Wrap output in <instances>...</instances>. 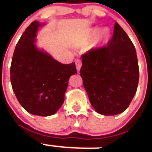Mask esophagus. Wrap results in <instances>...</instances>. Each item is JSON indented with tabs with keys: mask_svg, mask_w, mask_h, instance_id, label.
Masks as SVG:
<instances>
[{
	"mask_svg": "<svg viewBox=\"0 0 152 152\" xmlns=\"http://www.w3.org/2000/svg\"><path fill=\"white\" fill-rule=\"evenodd\" d=\"M75 64H76V68H77V71H80L81 67V61L80 59H77L75 61Z\"/></svg>",
	"mask_w": 152,
	"mask_h": 152,
	"instance_id": "34e87169",
	"label": "esophagus"
}]
</instances>
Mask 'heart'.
Returning a JSON list of instances; mask_svg holds the SVG:
<instances>
[{
	"label": "heart",
	"instance_id": "heart-1",
	"mask_svg": "<svg viewBox=\"0 0 152 152\" xmlns=\"http://www.w3.org/2000/svg\"><path fill=\"white\" fill-rule=\"evenodd\" d=\"M101 32V29L99 28H95L92 31H91V36H97L98 34ZM110 31L107 29V28H105L100 33V39L103 42H106L108 41V39H110Z\"/></svg>",
	"mask_w": 152,
	"mask_h": 152
}]
</instances>
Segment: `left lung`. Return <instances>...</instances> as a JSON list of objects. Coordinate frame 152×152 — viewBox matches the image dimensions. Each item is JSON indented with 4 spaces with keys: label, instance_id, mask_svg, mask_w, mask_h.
<instances>
[{
    "label": "left lung",
    "instance_id": "1",
    "mask_svg": "<svg viewBox=\"0 0 152 152\" xmlns=\"http://www.w3.org/2000/svg\"><path fill=\"white\" fill-rule=\"evenodd\" d=\"M81 60L80 75L96 112L114 116L125 111L137 91L139 67L134 46L121 26L116 22L107 45L91 49Z\"/></svg>",
    "mask_w": 152,
    "mask_h": 152
}]
</instances>
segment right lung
Here are the masks:
<instances>
[{"instance_id":"add662e5","label":"right lung","mask_w":152,"mask_h":152,"mask_svg":"<svg viewBox=\"0 0 152 152\" xmlns=\"http://www.w3.org/2000/svg\"><path fill=\"white\" fill-rule=\"evenodd\" d=\"M34 21L18 40L11 61L12 89L21 106L29 113L53 115L64 102L71 75L77 74L75 63L63 64L35 45L39 26Z\"/></svg>"}]
</instances>
